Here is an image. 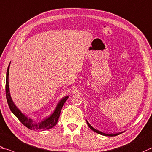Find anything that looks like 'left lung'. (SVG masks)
I'll return each instance as SVG.
<instances>
[{
  "label": "left lung",
  "instance_id": "8db88e82",
  "mask_svg": "<svg viewBox=\"0 0 152 152\" xmlns=\"http://www.w3.org/2000/svg\"><path fill=\"white\" fill-rule=\"evenodd\" d=\"M86 122H87V124H88V126H89V128L92 129V130H93V131H94L95 132H96V133H98V134H101V135H103V136H118V135H119L120 134H105V133H103V132H100V131H99V130H97V129H96L95 128H94L93 127H92L91 126V125L88 122V121H86Z\"/></svg>",
  "mask_w": 152,
  "mask_h": 152
}]
</instances>
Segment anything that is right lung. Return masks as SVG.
<instances>
[{
  "label": "right lung",
  "mask_w": 152,
  "mask_h": 152,
  "mask_svg": "<svg viewBox=\"0 0 152 152\" xmlns=\"http://www.w3.org/2000/svg\"><path fill=\"white\" fill-rule=\"evenodd\" d=\"M9 66L10 64L9 65V67L7 69V78H6V97L9 106L14 114L15 115V116L20 120V122L23 124L24 126H26V128L31 129V130H46V129H49L52 128H53L54 126L56 125V124L58 121L60 112H61V110L62 108V106L65 102L68 99V96L63 98L59 102V103L58 104L56 109L52 113V115L47 118H46L45 120H44L41 122L39 123H36L33 121L31 118H28L25 115L23 114L20 110H19L16 106L14 104V102L12 100V98L10 97V92H9Z\"/></svg>",
  "instance_id": "obj_1"
}]
</instances>
